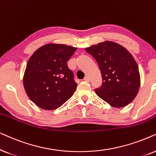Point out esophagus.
Here are the masks:
<instances>
[{
    "instance_id": "obj_1",
    "label": "esophagus",
    "mask_w": 156,
    "mask_h": 156,
    "mask_svg": "<svg viewBox=\"0 0 156 156\" xmlns=\"http://www.w3.org/2000/svg\"><path fill=\"white\" fill-rule=\"evenodd\" d=\"M83 80H85V81H89V80H90V78H89L88 76H85Z\"/></svg>"
}]
</instances>
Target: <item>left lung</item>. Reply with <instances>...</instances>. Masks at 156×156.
I'll return each mask as SVG.
<instances>
[{
    "label": "left lung",
    "instance_id": "1",
    "mask_svg": "<svg viewBox=\"0 0 156 156\" xmlns=\"http://www.w3.org/2000/svg\"><path fill=\"white\" fill-rule=\"evenodd\" d=\"M86 51L97 61L102 76V86L95 90L98 96L115 108L132 102L140 88V76L130 52L109 41L91 45Z\"/></svg>",
    "mask_w": 156,
    "mask_h": 156
}]
</instances>
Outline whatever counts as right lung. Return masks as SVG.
Listing matches in <instances>:
<instances>
[{
    "label": "right lung",
    "mask_w": 156,
    "mask_h": 156,
    "mask_svg": "<svg viewBox=\"0 0 156 156\" xmlns=\"http://www.w3.org/2000/svg\"><path fill=\"white\" fill-rule=\"evenodd\" d=\"M76 50L65 44L48 43L29 58L23 80L27 95L37 106L57 109L73 95L78 84L67 62Z\"/></svg>",
    "instance_id": "1"
}]
</instances>
